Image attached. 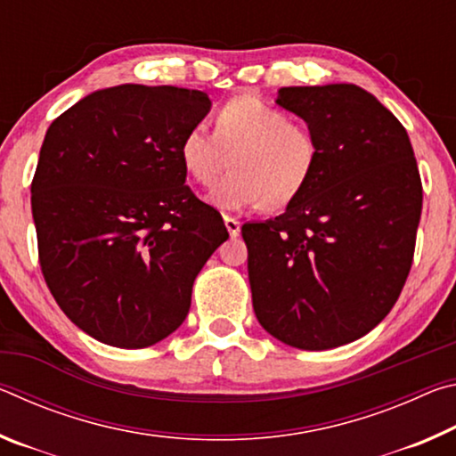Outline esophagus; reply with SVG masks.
<instances>
[{
    "label": "esophagus",
    "mask_w": 456,
    "mask_h": 456,
    "mask_svg": "<svg viewBox=\"0 0 456 456\" xmlns=\"http://www.w3.org/2000/svg\"><path fill=\"white\" fill-rule=\"evenodd\" d=\"M223 221H225V227L229 231V235L231 237H237L239 231H241V223H239L235 217H229V215H225V217H223Z\"/></svg>",
    "instance_id": "esophagus-1"
}]
</instances>
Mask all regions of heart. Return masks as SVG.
Returning <instances> with one entry per match:
<instances>
[{"label":"heart","mask_w":456,"mask_h":456,"mask_svg":"<svg viewBox=\"0 0 456 456\" xmlns=\"http://www.w3.org/2000/svg\"><path fill=\"white\" fill-rule=\"evenodd\" d=\"M184 171L200 187H211L221 209L259 205L264 211H281L312 183L320 163V142L314 130L283 108L253 94L227 100L215 114L213 134L192 126L181 141Z\"/></svg>","instance_id":"heart-1"}]
</instances>
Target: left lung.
I'll use <instances>...</instances> for the list:
<instances>
[{
	"label": "left lung",
	"mask_w": 456,
	"mask_h": 456,
	"mask_svg": "<svg viewBox=\"0 0 456 456\" xmlns=\"http://www.w3.org/2000/svg\"><path fill=\"white\" fill-rule=\"evenodd\" d=\"M320 142L307 189L273 221L245 223L253 310L299 350H330L376 328L411 273L422 183L404 126L354 84L281 88Z\"/></svg>",
	"instance_id": "1"
}]
</instances>
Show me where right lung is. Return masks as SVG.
<instances>
[{
	"label": "right lung",
	"mask_w": 456,
	"mask_h": 456,
	"mask_svg": "<svg viewBox=\"0 0 456 456\" xmlns=\"http://www.w3.org/2000/svg\"><path fill=\"white\" fill-rule=\"evenodd\" d=\"M205 92H92L52 122L32 179L37 257L60 310L98 342L136 350L181 326L195 277L227 241L191 191L181 141Z\"/></svg>",
	"instance_id": "right-lung-1"
}]
</instances>
